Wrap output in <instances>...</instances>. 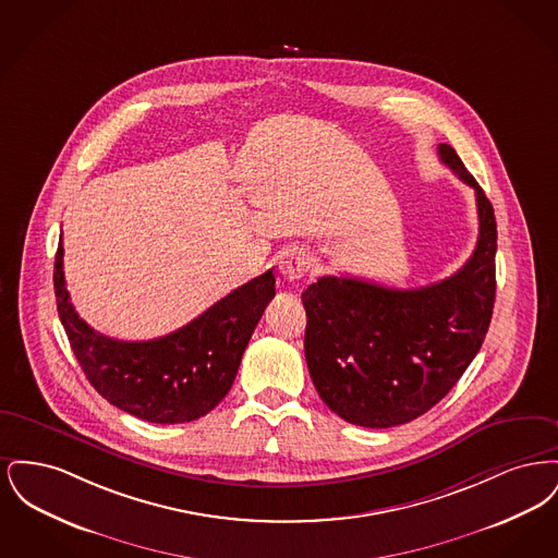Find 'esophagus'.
Returning <instances> with one entry per match:
<instances>
[{
    "label": "esophagus",
    "instance_id": "obj_1",
    "mask_svg": "<svg viewBox=\"0 0 558 558\" xmlns=\"http://www.w3.org/2000/svg\"><path fill=\"white\" fill-rule=\"evenodd\" d=\"M314 266V259H312V255L310 253H305V251H301V248H289V251H284L282 255H280V259H278V269H280V274L287 278V280H301L307 271H310V267Z\"/></svg>",
    "mask_w": 558,
    "mask_h": 558
}]
</instances>
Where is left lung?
Wrapping results in <instances>:
<instances>
[{
	"mask_svg": "<svg viewBox=\"0 0 558 558\" xmlns=\"http://www.w3.org/2000/svg\"><path fill=\"white\" fill-rule=\"evenodd\" d=\"M439 159L475 190L477 246L453 276L399 291L324 276L303 294L305 360L322 401L351 425L410 423L450 393L487 335L496 299L494 207L448 144Z\"/></svg>",
	"mask_w": 558,
	"mask_h": 558,
	"instance_id": "1",
	"label": "left lung"
}]
</instances>
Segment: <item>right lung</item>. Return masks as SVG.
<instances>
[{
    "label": "right lung",
    "instance_id": "1",
    "mask_svg": "<svg viewBox=\"0 0 558 558\" xmlns=\"http://www.w3.org/2000/svg\"><path fill=\"white\" fill-rule=\"evenodd\" d=\"M62 255L60 239L53 262L58 316L81 371L102 398L142 421L180 425L209 414L228 396L251 335L276 294L271 269L171 335L119 341L96 332L75 312Z\"/></svg>",
    "mask_w": 558,
    "mask_h": 558
}]
</instances>
